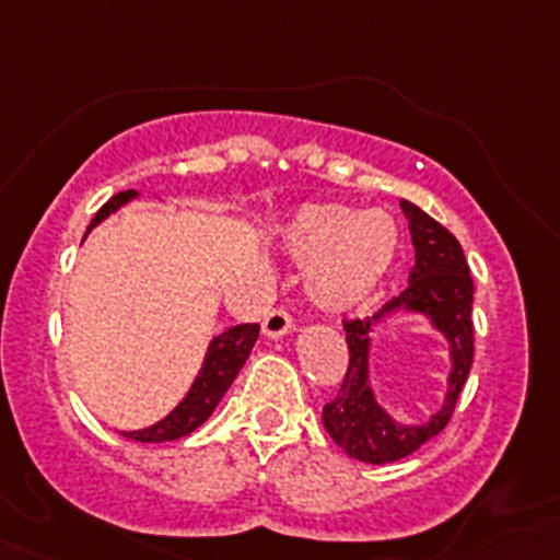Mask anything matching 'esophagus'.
<instances>
[{
  "label": "esophagus",
  "instance_id": "esophagus-1",
  "mask_svg": "<svg viewBox=\"0 0 560 560\" xmlns=\"http://www.w3.org/2000/svg\"><path fill=\"white\" fill-rule=\"evenodd\" d=\"M292 330V314H290V308H284V306H276L273 312H268L265 314V319H262V332L268 338H279V336H284V332H290Z\"/></svg>",
  "mask_w": 560,
  "mask_h": 560
}]
</instances>
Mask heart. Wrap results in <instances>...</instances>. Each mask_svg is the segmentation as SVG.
Returning <instances> with one entry per match:
<instances>
[{
  "label": "heart",
  "instance_id": "b5f03b06",
  "mask_svg": "<svg viewBox=\"0 0 560 560\" xmlns=\"http://www.w3.org/2000/svg\"><path fill=\"white\" fill-rule=\"evenodd\" d=\"M284 244L312 265V292L325 308L363 301L398 254V230L382 211H349L341 202L308 206L287 224Z\"/></svg>",
  "mask_w": 560,
  "mask_h": 560
}]
</instances>
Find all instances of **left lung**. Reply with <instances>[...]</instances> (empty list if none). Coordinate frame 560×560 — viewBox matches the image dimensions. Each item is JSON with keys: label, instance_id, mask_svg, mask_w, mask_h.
<instances>
[{"label": "left lung", "instance_id": "obj_1", "mask_svg": "<svg viewBox=\"0 0 560 560\" xmlns=\"http://www.w3.org/2000/svg\"><path fill=\"white\" fill-rule=\"evenodd\" d=\"M409 219L411 244H415V268L409 273V287L398 298L387 301L374 319H343L349 343V363L341 387L322 409V422L332 442L349 457L363 463H393L411 455L422 444L447 428L453 417L457 395L468 380L474 360V281L463 248L444 224L428 217L415 202L400 200ZM395 307L431 313L434 324L454 343V374L445 409L425 427L411 429L393 423L375 406L368 387V330L370 322Z\"/></svg>", "mask_w": 560, "mask_h": 560}]
</instances>
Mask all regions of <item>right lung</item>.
I'll use <instances>...</instances> for the list:
<instances>
[{"label": "right lung", "instance_id": "add662e5", "mask_svg": "<svg viewBox=\"0 0 560 560\" xmlns=\"http://www.w3.org/2000/svg\"><path fill=\"white\" fill-rule=\"evenodd\" d=\"M129 197H135L132 189L113 195L110 200L100 208L97 217L92 219L89 230H92L94 224L103 222L107 213L116 211V208L121 206V202H127ZM257 336H259V325H235L230 327V330L219 332V336L211 341L206 365H202L200 376H197L195 385H191L189 395H186V398L180 400V404L175 406L162 422L145 428V431L124 433V436L143 444H160V442H175V439L186 436V433H191L195 428H200L202 422L211 417V411L217 409V404L222 400V395L228 393V387L233 385L235 376H238L241 365L246 363Z\"/></svg>", "mask_w": 560, "mask_h": 560}]
</instances>
